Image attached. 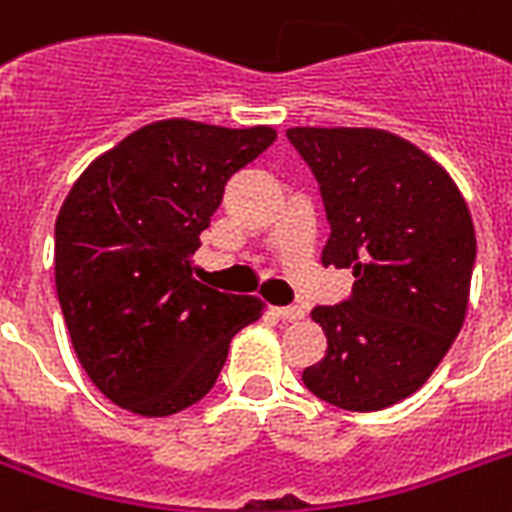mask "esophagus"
Instances as JSON below:
<instances>
[{
  "label": "esophagus",
  "instance_id": "obj_1",
  "mask_svg": "<svg viewBox=\"0 0 512 512\" xmlns=\"http://www.w3.org/2000/svg\"><path fill=\"white\" fill-rule=\"evenodd\" d=\"M271 314L276 319H284V322H298V319L306 317V311H303V308H298V306H284V308L271 306Z\"/></svg>",
  "mask_w": 512,
  "mask_h": 512
}]
</instances>
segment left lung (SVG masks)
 Here are the masks:
<instances>
[{
	"instance_id": "1",
	"label": "left lung",
	"mask_w": 512,
	"mask_h": 512,
	"mask_svg": "<svg viewBox=\"0 0 512 512\" xmlns=\"http://www.w3.org/2000/svg\"><path fill=\"white\" fill-rule=\"evenodd\" d=\"M330 220L322 265L351 268L346 303L317 306L325 357L303 384L343 411H384L427 384L470 303L475 228L443 166L384 128L287 131Z\"/></svg>"
}]
</instances>
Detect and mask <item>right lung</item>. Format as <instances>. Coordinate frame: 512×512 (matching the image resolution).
Masks as SVG:
<instances>
[{
    "label": "right lung",
    "instance_id": "right-lung-1",
    "mask_svg": "<svg viewBox=\"0 0 512 512\" xmlns=\"http://www.w3.org/2000/svg\"><path fill=\"white\" fill-rule=\"evenodd\" d=\"M271 126L185 117L128 134L77 177L56 220V292L74 354L101 395L161 419L209 392L233 335L263 317L252 295L195 279L193 252Z\"/></svg>",
    "mask_w": 512,
    "mask_h": 512
}]
</instances>
